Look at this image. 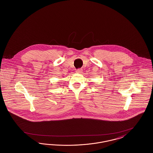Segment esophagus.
<instances>
[{
  "instance_id": "obj_1",
  "label": "esophagus",
  "mask_w": 153,
  "mask_h": 153,
  "mask_svg": "<svg viewBox=\"0 0 153 153\" xmlns=\"http://www.w3.org/2000/svg\"><path fill=\"white\" fill-rule=\"evenodd\" d=\"M82 72V69H78L77 71H76V73H81Z\"/></svg>"
}]
</instances>
